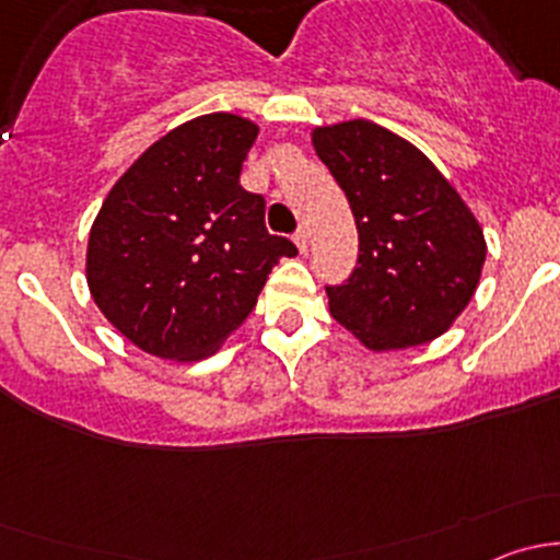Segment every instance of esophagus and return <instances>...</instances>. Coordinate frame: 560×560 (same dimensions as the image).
<instances>
[{"label": "esophagus", "mask_w": 560, "mask_h": 560, "mask_svg": "<svg viewBox=\"0 0 560 560\" xmlns=\"http://www.w3.org/2000/svg\"><path fill=\"white\" fill-rule=\"evenodd\" d=\"M295 244H298V248H301V254L308 252V230L306 228L298 230V233H295Z\"/></svg>", "instance_id": "34e87169"}]
</instances>
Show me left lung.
Returning <instances> with one entry per match:
<instances>
[{"instance_id": "left-lung-1", "label": "left lung", "mask_w": 560, "mask_h": 560, "mask_svg": "<svg viewBox=\"0 0 560 560\" xmlns=\"http://www.w3.org/2000/svg\"><path fill=\"white\" fill-rule=\"evenodd\" d=\"M312 140L360 241L358 268L325 287L330 314L376 352L439 338L482 273L488 246L474 213L420 149L380 124L354 118Z\"/></svg>"}]
</instances>
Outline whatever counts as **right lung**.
<instances>
[{
  "label": "right lung",
  "mask_w": 560,
  "mask_h": 560,
  "mask_svg": "<svg viewBox=\"0 0 560 560\" xmlns=\"http://www.w3.org/2000/svg\"><path fill=\"white\" fill-rule=\"evenodd\" d=\"M257 124L208 113L156 140L105 197L89 233L94 303L121 336L167 360H202L241 327L290 238L241 186Z\"/></svg>",
  "instance_id": "add662e5"
}]
</instances>
